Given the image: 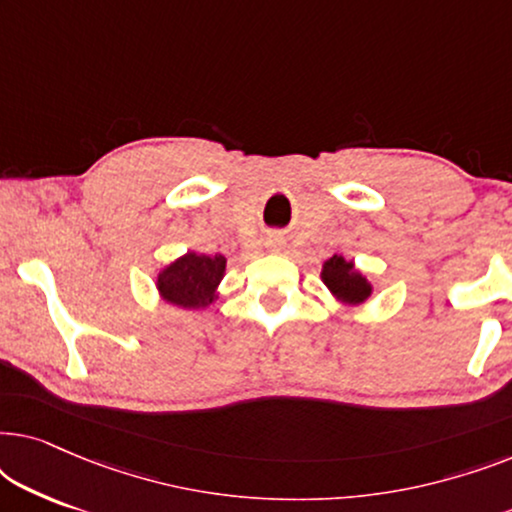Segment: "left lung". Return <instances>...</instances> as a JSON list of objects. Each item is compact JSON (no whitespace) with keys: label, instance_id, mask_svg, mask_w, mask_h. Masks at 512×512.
Returning <instances> with one entry per match:
<instances>
[{"label":"left lung","instance_id":"left-lung-1","mask_svg":"<svg viewBox=\"0 0 512 512\" xmlns=\"http://www.w3.org/2000/svg\"><path fill=\"white\" fill-rule=\"evenodd\" d=\"M321 279L328 286V291L333 293L340 303L345 305H361L363 300L370 298L373 286L359 270L354 268L352 261H345L342 256H331L321 268Z\"/></svg>","mask_w":512,"mask_h":512}]
</instances>
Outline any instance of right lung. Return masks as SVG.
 Masks as SVG:
<instances>
[{"label":"right lung","mask_w":512,"mask_h":512,"mask_svg":"<svg viewBox=\"0 0 512 512\" xmlns=\"http://www.w3.org/2000/svg\"><path fill=\"white\" fill-rule=\"evenodd\" d=\"M223 272H226V256L188 251L158 272L156 286L165 303L184 310H202L216 300Z\"/></svg>","instance_id":"1"}]
</instances>
